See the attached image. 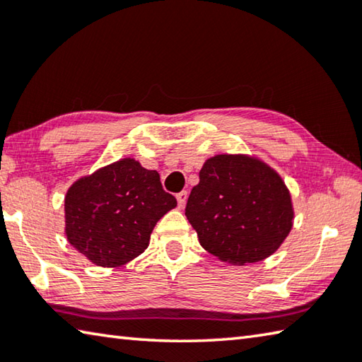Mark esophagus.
<instances>
[{
	"instance_id": "esophagus-1",
	"label": "esophagus",
	"mask_w": 362,
	"mask_h": 362,
	"mask_svg": "<svg viewBox=\"0 0 362 362\" xmlns=\"http://www.w3.org/2000/svg\"><path fill=\"white\" fill-rule=\"evenodd\" d=\"M176 200H177V206L185 208L186 202H187V192L186 191H181L180 194H176Z\"/></svg>"
}]
</instances>
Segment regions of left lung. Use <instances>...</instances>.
Returning a JSON list of instances; mask_svg holds the SVG:
<instances>
[{"instance_id": "8db88e82", "label": "left lung", "mask_w": 362, "mask_h": 362, "mask_svg": "<svg viewBox=\"0 0 362 362\" xmlns=\"http://www.w3.org/2000/svg\"><path fill=\"white\" fill-rule=\"evenodd\" d=\"M187 199L186 216L199 242L221 261L259 262L280 248L293 227L289 191L276 171L256 158H208Z\"/></svg>"}]
</instances>
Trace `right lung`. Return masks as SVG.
Masks as SVG:
<instances>
[{
	"label": "right lung",
	"mask_w": 362,
	"mask_h": 362,
	"mask_svg": "<svg viewBox=\"0 0 362 362\" xmlns=\"http://www.w3.org/2000/svg\"><path fill=\"white\" fill-rule=\"evenodd\" d=\"M175 206L156 170L122 158L68 189L66 238L100 267H119L148 248L157 221Z\"/></svg>",
	"instance_id": "add662e5"
}]
</instances>
